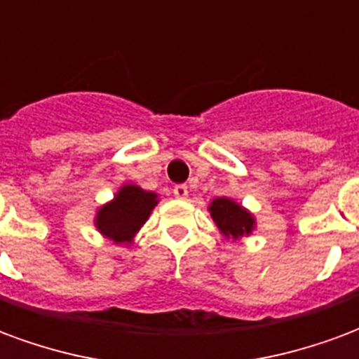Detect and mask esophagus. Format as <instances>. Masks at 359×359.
I'll return each mask as SVG.
<instances>
[{"label":"esophagus","instance_id":"34e87169","mask_svg":"<svg viewBox=\"0 0 359 359\" xmlns=\"http://www.w3.org/2000/svg\"><path fill=\"white\" fill-rule=\"evenodd\" d=\"M174 195L177 197V199H187V195H189V191H187V185H175Z\"/></svg>","mask_w":359,"mask_h":359}]
</instances>
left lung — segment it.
Segmentation results:
<instances>
[{
  "label": "left lung",
  "mask_w": 359,
  "mask_h": 359,
  "mask_svg": "<svg viewBox=\"0 0 359 359\" xmlns=\"http://www.w3.org/2000/svg\"><path fill=\"white\" fill-rule=\"evenodd\" d=\"M208 212L212 216L218 232L224 238L240 240L243 236H251L257 226L255 216L230 197H216L210 201Z\"/></svg>",
  "instance_id": "obj_1"
}]
</instances>
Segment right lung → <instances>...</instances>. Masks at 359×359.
<instances>
[{
  "instance_id": "obj_1",
  "label": "right lung",
  "mask_w": 359,
  "mask_h": 359,
  "mask_svg": "<svg viewBox=\"0 0 359 359\" xmlns=\"http://www.w3.org/2000/svg\"><path fill=\"white\" fill-rule=\"evenodd\" d=\"M158 205V195L152 191H144L143 187L133 184H126L119 187L114 199L96 210L94 226L118 245L133 243L135 233L141 230V226L149 220L152 208Z\"/></svg>"
}]
</instances>
